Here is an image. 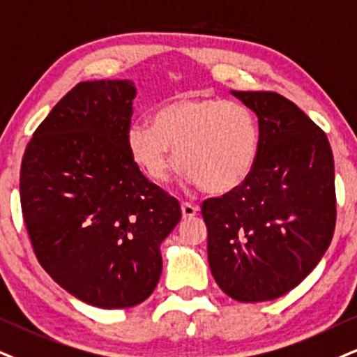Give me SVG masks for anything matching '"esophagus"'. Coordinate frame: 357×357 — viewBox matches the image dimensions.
Returning <instances> with one entry per match:
<instances>
[{"mask_svg": "<svg viewBox=\"0 0 357 357\" xmlns=\"http://www.w3.org/2000/svg\"><path fill=\"white\" fill-rule=\"evenodd\" d=\"M197 212H199V206L190 204V202H183V204H182V215H183V218L195 217Z\"/></svg>", "mask_w": 357, "mask_h": 357, "instance_id": "34e87169", "label": "esophagus"}]
</instances>
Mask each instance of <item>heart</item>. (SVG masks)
I'll list each match as a JSON object with an SVG mask.
<instances>
[{
	"mask_svg": "<svg viewBox=\"0 0 357 357\" xmlns=\"http://www.w3.org/2000/svg\"><path fill=\"white\" fill-rule=\"evenodd\" d=\"M151 122L130 124L126 145L152 182H169L178 164L202 190L223 195L238 188L257 165L261 130L257 114L243 102L178 96L162 104Z\"/></svg>",
	"mask_w": 357,
	"mask_h": 357,
	"instance_id": "1",
	"label": "heart"
}]
</instances>
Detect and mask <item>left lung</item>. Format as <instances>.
Listing matches in <instances>:
<instances>
[{
	"instance_id": "1",
	"label": "left lung",
	"mask_w": 357,
	"mask_h": 357,
	"mask_svg": "<svg viewBox=\"0 0 357 357\" xmlns=\"http://www.w3.org/2000/svg\"><path fill=\"white\" fill-rule=\"evenodd\" d=\"M257 114L261 149L250 177L202 204L208 265L241 303L280 298L314 270L336 227L334 160L323 129L270 91H231Z\"/></svg>"
}]
</instances>
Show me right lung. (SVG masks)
<instances>
[{
	"instance_id": "add662e5",
	"label": "right lung",
	"mask_w": 357,
	"mask_h": 357,
	"mask_svg": "<svg viewBox=\"0 0 357 357\" xmlns=\"http://www.w3.org/2000/svg\"><path fill=\"white\" fill-rule=\"evenodd\" d=\"M132 81H87L57 102L26 145L21 210L47 275L87 305L116 310L151 296L160 243L178 200L134 164L126 145Z\"/></svg>"
}]
</instances>
